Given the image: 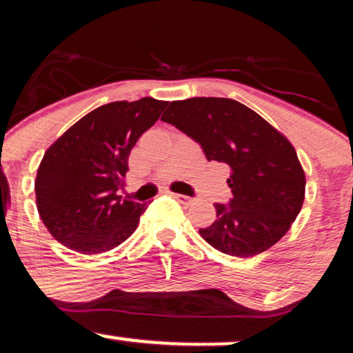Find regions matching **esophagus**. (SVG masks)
<instances>
[{
  "mask_svg": "<svg viewBox=\"0 0 353 353\" xmlns=\"http://www.w3.org/2000/svg\"><path fill=\"white\" fill-rule=\"evenodd\" d=\"M174 196H176V200H177V201H181V203H182V205H190V203L193 201V198H192V196L181 195V193H174Z\"/></svg>",
  "mask_w": 353,
  "mask_h": 353,
  "instance_id": "obj_1",
  "label": "esophagus"
}]
</instances>
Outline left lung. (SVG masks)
Here are the masks:
<instances>
[{"instance_id": "8db88e82", "label": "left lung", "mask_w": 353, "mask_h": 353, "mask_svg": "<svg viewBox=\"0 0 353 353\" xmlns=\"http://www.w3.org/2000/svg\"><path fill=\"white\" fill-rule=\"evenodd\" d=\"M161 120L198 142L208 161L230 166L233 198L216 203L217 219L200 235L217 251L252 257L290 230L305 195V174L294 147L264 118L224 97L174 101Z\"/></svg>"}]
</instances>
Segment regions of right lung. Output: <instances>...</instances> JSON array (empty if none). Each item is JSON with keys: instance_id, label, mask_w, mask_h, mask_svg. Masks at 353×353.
<instances>
[{"instance_id": "add662e5", "label": "right lung", "mask_w": 353, "mask_h": 353, "mask_svg": "<svg viewBox=\"0 0 353 353\" xmlns=\"http://www.w3.org/2000/svg\"><path fill=\"white\" fill-rule=\"evenodd\" d=\"M166 105L153 97L105 103L48 148L34 192L39 217L59 243L91 256L110 251L132 235L147 203L118 192L132 147Z\"/></svg>"}]
</instances>
